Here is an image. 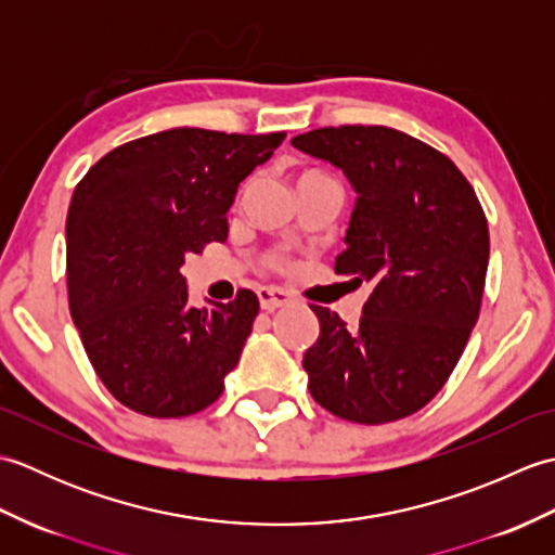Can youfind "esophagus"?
<instances>
[{
	"instance_id": "obj_1",
	"label": "esophagus",
	"mask_w": 555,
	"mask_h": 555,
	"mask_svg": "<svg viewBox=\"0 0 555 555\" xmlns=\"http://www.w3.org/2000/svg\"><path fill=\"white\" fill-rule=\"evenodd\" d=\"M259 305H262V310H279V308H286V305L293 300L291 293H286L284 288H274V286H267V288H259Z\"/></svg>"
}]
</instances>
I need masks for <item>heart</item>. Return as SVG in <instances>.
<instances>
[{
	"mask_svg": "<svg viewBox=\"0 0 555 555\" xmlns=\"http://www.w3.org/2000/svg\"><path fill=\"white\" fill-rule=\"evenodd\" d=\"M312 176H322V173H320V171H305V173L298 176V179H312ZM271 264L281 267V264H284V259H281L279 255H274V257H271Z\"/></svg>",
	"mask_w": 555,
	"mask_h": 555,
	"instance_id": "1",
	"label": "heart"
}]
</instances>
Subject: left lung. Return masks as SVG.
I'll use <instances>...</instances> for the list:
<instances>
[{"instance_id":"1","label":"left lung","mask_w":555,"mask_h":555,"mask_svg":"<svg viewBox=\"0 0 555 555\" xmlns=\"http://www.w3.org/2000/svg\"><path fill=\"white\" fill-rule=\"evenodd\" d=\"M293 147L332 162L358 193L336 274L372 293L356 328L312 310V398L358 424L403 420L441 391L477 324L489 267L485 209L455 164L386 126L317 128Z\"/></svg>"}]
</instances>
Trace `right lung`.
<instances>
[{"mask_svg":"<svg viewBox=\"0 0 555 555\" xmlns=\"http://www.w3.org/2000/svg\"><path fill=\"white\" fill-rule=\"evenodd\" d=\"M286 133L171 128L107 152L70 197L66 281L74 324L107 391L147 417H188L223 391L259 300L188 305L181 269L229 235L238 185Z\"/></svg>","mask_w":555,"mask_h":555,"instance_id":"obj_1","label":"right lung"}]
</instances>
